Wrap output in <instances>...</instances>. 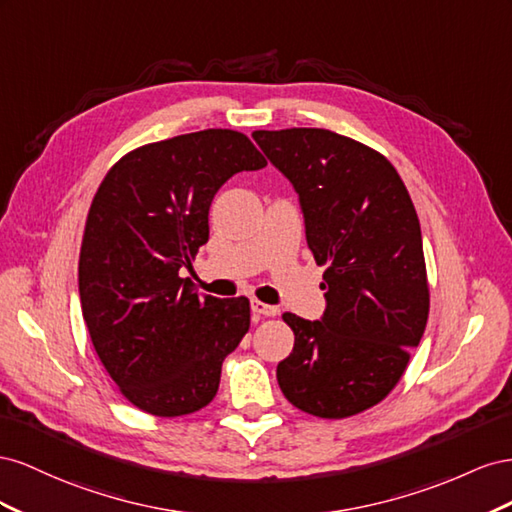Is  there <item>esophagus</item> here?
<instances>
[{
	"label": "esophagus",
	"instance_id": "esophagus-1",
	"mask_svg": "<svg viewBox=\"0 0 512 512\" xmlns=\"http://www.w3.org/2000/svg\"><path fill=\"white\" fill-rule=\"evenodd\" d=\"M251 309H253V313L264 315V317H274L276 313H279V309H276V306L266 304V302H261V300H251Z\"/></svg>",
	"mask_w": 512,
	"mask_h": 512
}]
</instances>
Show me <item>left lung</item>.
I'll return each instance as SVG.
<instances>
[{"mask_svg":"<svg viewBox=\"0 0 512 512\" xmlns=\"http://www.w3.org/2000/svg\"><path fill=\"white\" fill-rule=\"evenodd\" d=\"M298 193L306 244L326 266V311L285 313L294 349L276 367L287 401L319 418L369 410L397 386L429 317L420 223L388 160L324 128L255 130Z\"/></svg>","mask_w":512,"mask_h":512,"instance_id":"obj_1","label":"left lung"}]
</instances>
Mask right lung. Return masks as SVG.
I'll return each instance as SVG.
<instances>
[{
    "mask_svg": "<svg viewBox=\"0 0 512 512\" xmlns=\"http://www.w3.org/2000/svg\"><path fill=\"white\" fill-rule=\"evenodd\" d=\"M266 165L246 135L208 128L143 145L98 186L79 257L81 309L100 362L139 410L184 416L216 397L251 306L199 296L178 272L208 242L218 188Z\"/></svg>",
    "mask_w": 512,
    "mask_h": 512,
    "instance_id": "right-lung-1",
    "label": "right lung"
}]
</instances>
